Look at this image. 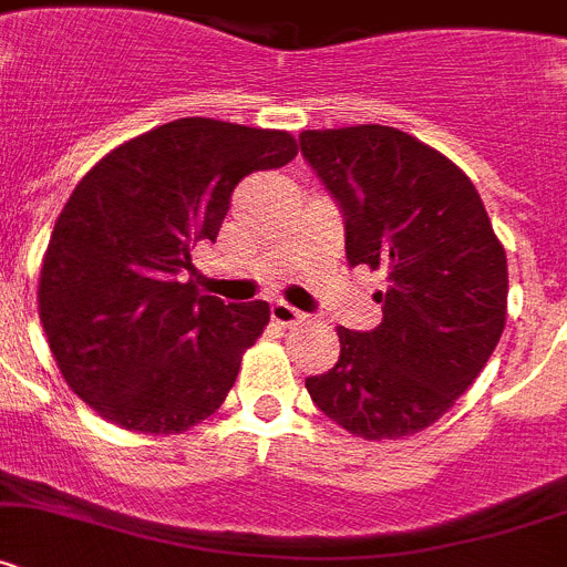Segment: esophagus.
Masks as SVG:
<instances>
[{
    "label": "esophagus",
    "mask_w": 567,
    "mask_h": 567,
    "mask_svg": "<svg viewBox=\"0 0 567 567\" xmlns=\"http://www.w3.org/2000/svg\"><path fill=\"white\" fill-rule=\"evenodd\" d=\"M270 319H274L277 324H285V328H290V324L305 322V313L297 311V308H290L288 302H274V305H270Z\"/></svg>",
    "instance_id": "obj_1"
}]
</instances>
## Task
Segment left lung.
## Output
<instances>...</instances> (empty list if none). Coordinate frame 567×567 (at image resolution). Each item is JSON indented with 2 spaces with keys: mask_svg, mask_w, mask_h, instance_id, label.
<instances>
[{
  "mask_svg": "<svg viewBox=\"0 0 567 567\" xmlns=\"http://www.w3.org/2000/svg\"><path fill=\"white\" fill-rule=\"evenodd\" d=\"M305 159L344 214L348 262L385 274L382 322L337 328L339 359L305 379L324 416L362 440H402L445 416L494 353L508 259L474 182L388 125L302 131Z\"/></svg>",
  "mask_w": 567,
  "mask_h": 567,
  "instance_id": "left-lung-1",
  "label": "left lung"
}]
</instances>
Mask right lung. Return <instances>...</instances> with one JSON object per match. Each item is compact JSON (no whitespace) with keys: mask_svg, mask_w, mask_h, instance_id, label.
I'll return each mask as SVG.
<instances>
[{"mask_svg":"<svg viewBox=\"0 0 567 567\" xmlns=\"http://www.w3.org/2000/svg\"><path fill=\"white\" fill-rule=\"evenodd\" d=\"M297 154L288 131L190 116L122 142L79 179L37 293L79 400L136 433H182L216 413L270 308L225 305L179 274L196 245L216 243L236 185Z\"/></svg>","mask_w":567,"mask_h":567,"instance_id":"obj_1","label":"right lung"}]
</instances>
